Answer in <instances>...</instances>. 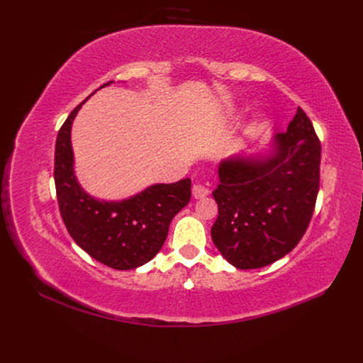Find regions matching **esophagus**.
Returning a JSON list of instances; mask_svg holds the SVG:
<instances>
[{"instance_id": "1", "label": "esophagus", "mask_w": 363, "mask_h": 363, "mask_svg": "<svg viewBox=\"0 0 363 363\" xmlns=\"http://www.w3.org/2000/svg\"><path fill=\"white\" fill-rule=\"evenodd\" d=\"M208 191L206 186H203V184H199V183H195L194 186H192V195H194V199H196V200H200V199H204V196H207L208 195Z\"/></svg>"}]
</instances>
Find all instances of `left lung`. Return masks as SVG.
I'll use <instances>...</instances> for the list:
<instances>
[{"label":"left lung","instance_id":"1","mask_svg":"<svg viewBox=\"0 0 363 363\" xmlns=\"http://www.w3.org/2000/svg\"><path fill=\"white\" fill-rule=\"evenodd\" d=\"M320 163V139L300 107L268 150L219 162V184L212 192L218 218L211 233L228 263L262 268L294 250L313 213Z\"/></svg>","mask_w":363,"mask_h":363}]
</instances>
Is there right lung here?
I'll return each instance as SVG.
<instances>
[{
    "label": "right lung",
    "mask_w": 363,
    "mask_h": 363,
    "mask_svg": "<svg viewBox=\"0 0 363 363\" xmlns=\"http://www.w3.org/2000/svg\"><path fill=\"white\" fill-rule=\"evenodd\" d=\"M91 95L69 113L57 135L54 182L60 215L75 244L91 257L113 269H135L160 251L172 218L191 200V179L151 184L118 201L87 194L75 177L71 128Z\"/></svg>",
    "instance_id": "right-lung-1"
}]
</instances>
